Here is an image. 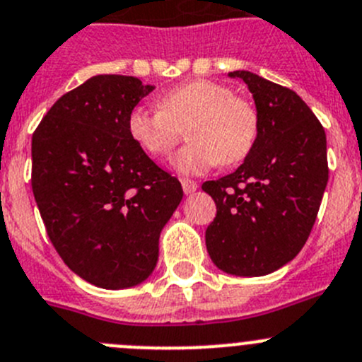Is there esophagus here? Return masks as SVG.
<instances>
[{"instance_id": "1", "label": "esophagus", "mask_w": 362, "mask_h": 362, "mask_svg": "<svg viewBox=\"0 0 362 362\" xmlns=\"http://www.w3.org/2000/svg\"><path fill=\"white\" fill-rule=\"evenodd\" d=\"M182 187H184L185 194H191V192L197 191L198 184L194 180H191V178H184V180H182Z\"/></svg>"}]
</instances>
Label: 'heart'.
Returning <instances> with one entry per match:
<instances>
[{
	"instance_id": "obj_1",
	"label": "heart",
	"mask_w": 362,
	"mask_h": 362,
	"mask_svg": "<svg viewBox=\"0 0 362 362\" xmlns=\"http://www.w3.org/2000/svg\"><path fill=\"white\" fill-rule=\"evenodd\" d=\"M157 107H134L127 119L128 134L151 157H168L180 141L182 128L189 127L191 143L173 160L182 175L207 173L219 162L238 164L257 141V110L225 83L189 80L160 94Z\"/></svg>"
}]
</instances>
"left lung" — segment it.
<instances>
[{
    "instance_id": "1",
    "label": "left lung",
    "mask_w": 362,
    "mask_h": 362,
    "mask_svg": "<svg viewBox=\"0 0 362 362\" xmlns=\"http://www.w3.org/2000/svg\"><path fill=\"white\" fill-rule=\"evenodd\" d=\"M241 78L255 100L259 135L234 173L202 185L216 204L205 245L221 272L261 276L298 255L329 182L322 123L295 90L250 71Z\"/></svg>"
}]
</instances>
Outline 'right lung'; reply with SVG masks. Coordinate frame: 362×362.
<instances>
[{
  "mask_svg": "<svg viewBox=\"0 0 362 362\" xmlns=\"http://www.w3.org/2000/svg\"><path fill=\"white\" fill-rule=\"evenodd\" d=\"M153 86L98 74L55 101L32 137V189L44 227L67 268L103 289L146 280L158 238L182 202L127 128Z\"/></svg>",
  "mask_w": 362,
  "mask_h": 362,
  "instance_id": "obj_1",
  "label": "right lung"
}]
</instances>
